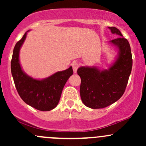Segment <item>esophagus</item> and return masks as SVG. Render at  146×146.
I'll return each mask as SVG.
<instances>
[{
	"label": "esophagus",
	"instance_id": "34e87169",
	"mask_svg": "<svg viewBox=\"0 0 146 146\" xmlns=\"http://www.w3.org/2000/svg\"><path fill=\"white\" fill-rule=\"evenodd\" d=\"M71 66H72V68H73V72L74 73H77V70H78V63L76 62H73L71 64Z\"/></svg>",
	"mask_w": 146,
	"mask_h": 146
}]
</instances>
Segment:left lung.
I'll use <instances>...</instances> for the list:
<instances>
[{
	"label": "left lung",
	"instance_id": "obj_1",
	"mask_svg": "<svg viewBox=\"0 0 146 146\" xmlns=\"http://www.w3.org/2000/svg\"><path fill=\"white\" fill-rule=\"evenodd\" d=\"M118 38L110 41L118 50L116 60L108 69L95 66H80V97L84 104L93 109L108 106L124 93L132 71V58L128 41L116 27H108Z\"/></svg>",
	"mask_w": 146,
	"mask_h": 146
}]
</instances>
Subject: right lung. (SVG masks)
I'll use <instances>...</instances> for the list:
<instances>
[{"instance_id":"obj_1","label":"right lung","mask_w":146,"mask_h":146,"mask_svg":"<svg viewBox=\"0 0 146 146\" xmlns=\"http://www.w3.org/2000/svg\"><path fill=\"white\" fill-rule=\"evenodd\" d=\"M15 45L11 62V71L18 94L27 104L41 111L55 108L61 97L68 79L73 75L72 66L58 71L48 78L37 80L27 75L22 69L19 60L21 48L26 39L27 33Z\"/></svg>"}]
</instances>
